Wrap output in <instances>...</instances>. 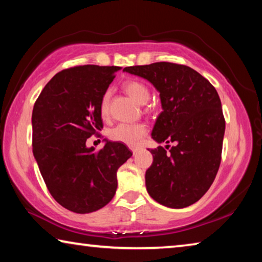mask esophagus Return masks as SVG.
<instances>
[{
    "label": "esophagus",
    "mask_w": 262,
    "mask_h": 262,
    "mask_svg": "<svg viewBox=\"0 0 262 262\" xmlns=\"http://www.w3.org/2000/svg\"><path fill=\"white\" fill-rule=\"evenodd\" d=\"M138 150H139L138 148H132V151H133V154H134V155H135L136 152H138Z\"/></svg>",
    "instance_id": "obj_1"
}]
</instances>
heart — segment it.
<instances>
[{"instance_id":"obj_1","label":"heart","mask_w":262,"mask_h":262,"mask_svg":"<svg viewBox=\"0 0 262 262\" xmlns=\"http://www.w3.org/2000/svg\"><path fill=\"white\" fill-rule=\"evenodd\" d=\"M124 91L129 97L139 105H146L150 93L146 85L140 81H128L124 85ZM110 99L111 90H107L103 93L100 100V114L106 116L110 112ZM147 134V126L143 123H120L114 128H112L108 133L110 138L116 142L124 143L126 146L136 147Z\"/></svg>"}]
</instances>
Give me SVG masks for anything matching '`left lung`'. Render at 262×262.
<instances>
[{
    "label": "left lung",
    "instance_id": "obj_1",
    "mask_svg": "<svg viewBox=\"0 0 262 262\" xmlns=\"http://www.w3.org/2000/svg\"><path fill=\"white\" fill-rule=\"evenodd\" d=\"M147 79L160 92L162 111L152 128L156 142L169 149H149L152 164L146 171L148 193L160 204L183 209L210 189L222 161L225 119L211 82L185 65L152 63L124 68Z\"/></svg>",
    "mask_w": 262,
    "mask_h": 262
}]
</instances>
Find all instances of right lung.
I'll return each mask as SVG.
<instances>
[{
	"instance_id": "obj_1",
	"label": "right lung",
	"mask_w": 262,
	"mask_h": 262,
	"mask_svg": "<svg viewBox=\"0 0 262 262\" xmlns=\"http://www.w3.org/2000/svg\"><path fill=\"white\" fill-rule=\"evenodd\" d=\"M119 66L82 65L58 72L32 111V152L57 203L90 213L114 197L116 171L133 155L123 143L106 141L99 151L86 141L102 129L100 100Z\"/></svg>"
}]
</instances>
